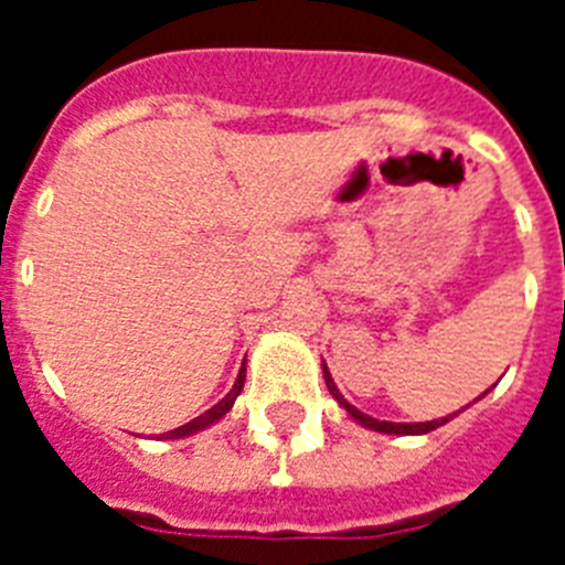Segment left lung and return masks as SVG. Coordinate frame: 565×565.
Masks as SVG:
<instances>
[{
  "instance_id": "left-lung-1",
  "label": "left lung",
  "mask_w": 565,
  "mask_h": 565,
  "mask_svg": "<svg viewBox=\"0 0 565 565\" xmlns=\"http://www.w3.org/2000/svg\"><path fill=\"white\" fill-rule=\"evenodd\" d=\"M322 376H326V384H328V391H331V396L337 398L339 404H342L344 411H348V416L351 418H356L359 424H362V427H367V430H376V433H387V436H424V433H430V430H436V427H441V424H447L450 422V418H456L458 413H452V416H444V418H436V422H418V424H407V422H379V418H373V416H367V413H362V411H356V407H353L351 402H348V398L342 396V393H339V387H337V382H333L331 379V373H328V367L326 364H322ZM489 391H492V387H489ZM487 391V393H489ZM487 393H483V396H487ZM481 398V396H478Z\"/></svg>"
}]
</instances>
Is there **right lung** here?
Masks as SVG:
<instances>
[{"mask_svg":"<svg viewBox=\"0 0 565 565\" xmlns=\"http://www.w3.org/2000/svg\"><path fill=\"white\" fill-rule=\"evenodd\" d=\"M243 382H246V367H239V373H237V382H234V387H232V391L226 393V396L221 398V402L214 404L212 411H206V413H203V416L192 418V422H189V424H183V427H178V430H169V433H163L161 438H186V436H192V433H201V430H206V427H212L214 422H221V418L226 416V413L232 411V407H234V398H237V396H239V391H243Z\"/></svg>","mask_w":565,"mask_h":565,"instance_id":"add662e5","label":"right lung"}]
</instances>
